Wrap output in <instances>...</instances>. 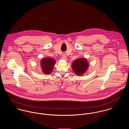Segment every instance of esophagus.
<instances>
[{
    "label": "esophagus",
    "instance_id": "esophagus-1",
    "mask_svg": "<svg viewBox=\"0 0 129 129\" xmlns=\"http://www.w3.org/2000/svg\"><path fill=\"white\" fill-rule=\"evenodd\" d=\"M62 59H64V60H67V56L66 55H63L62 56Z\"/></svg>",
    "mask_w": 129,
    "mask_h": 129
}]
</instances>
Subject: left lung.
Masks as SVG:
<instances>
[{"label": "left lung", "instance_id": "left-lung-1", "mask_svg": "<svg viewBox=\"0 0 129 129\" xmlns=\"http://www.w3.org/2000/svg\"><path fill=\"white\" fill-rule=\"evenodd\" d=\"M88 66V63L86 58H78L74 60L72 64V69L75 74L77 75L81 76L86 72Z\"/></svg>", "mask_w": 129, "mask_h": 129}]
</instances>
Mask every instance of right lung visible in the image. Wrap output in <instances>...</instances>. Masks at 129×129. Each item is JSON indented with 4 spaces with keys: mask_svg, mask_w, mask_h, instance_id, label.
<instances>
[{
    "mask_svg": "<svg viewBox=\"0 0 129 129\" xmlns=\"http://www.w3.org/2000/svg\"><path fill=\"white\" fill-rule=\"evenodd\" d=\"M55 63V60L53 58H46L42 59L41 61V66L43 72L46 74H51Z\"/></svg>",
    "mask_w": 129,
    "mask_h": 129,
    "instance_id": "1",
    "label": "right lung"
}]
</instances>
